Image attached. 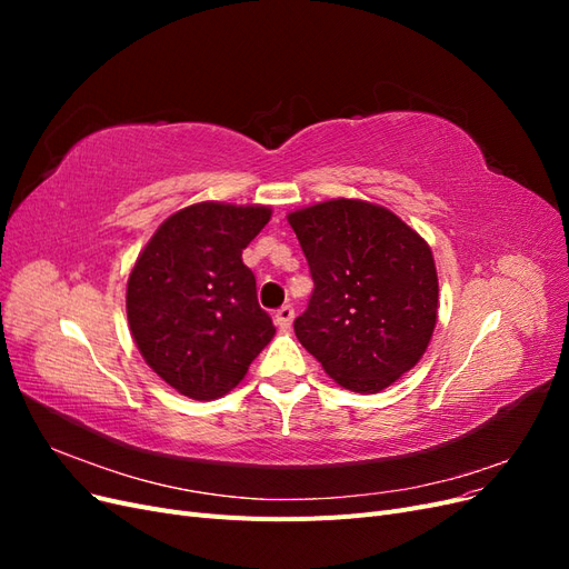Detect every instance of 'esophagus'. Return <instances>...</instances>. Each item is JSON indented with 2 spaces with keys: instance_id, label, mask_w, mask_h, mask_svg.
<instances>
[{
  "instance_id": "34e87169",
  "label": "esophagus",
  "mask_w": 569,
  "mask_h": 569,
  "mask_svg": "<svg viewBox=\"0 0 569 569\" xmlns=\"http://www.w3.org/2000/svg\"><path fill=\"white\" fill-rule=\"evenodd\" d=\"M291 322H295V308L291 306H282L278 313H274V325L280 327V330H289Z\"/></svg>"
}]
</instances>
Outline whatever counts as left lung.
I'll list each match as a JSON object with an SVG mask.
<instances>
[{"instance_id":"obj_1","label":"left lung","mask_w":569,"mask_h":569,"mask_svg":"<svg viewBox=\"0 0 569 569\" xmlns=\"http://www.w3.org/2000/svg\"><path fill=\"white\" fill-rule=\"evenodd\" d=\"M313 278L295 320L301 347L343 389L377 393L416 368L432 339V249L385 206L332 199L287 216Z\"/></svg>"}]
</instances>
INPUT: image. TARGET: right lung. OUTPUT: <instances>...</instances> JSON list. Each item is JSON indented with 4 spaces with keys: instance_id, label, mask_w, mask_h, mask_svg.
<instances>
[{
    "instance_id": "right-lung-1",
    "label": "right lung",
    "mask_w": 569,
    "mask_h": 569,
    "mask_svg": "<svg viewBox=\"0 0 569 569\" xmlns=\"http://www.w3.org/2000/svg\"><path fill=\"white\" fill-rule=\"evenodd\" d=\"M270 213L258 203H192L137 256L126 295L132 339L147 366L189 399L232 391L274 335L242 263Z\"/></svg>"
}]
</instances>
